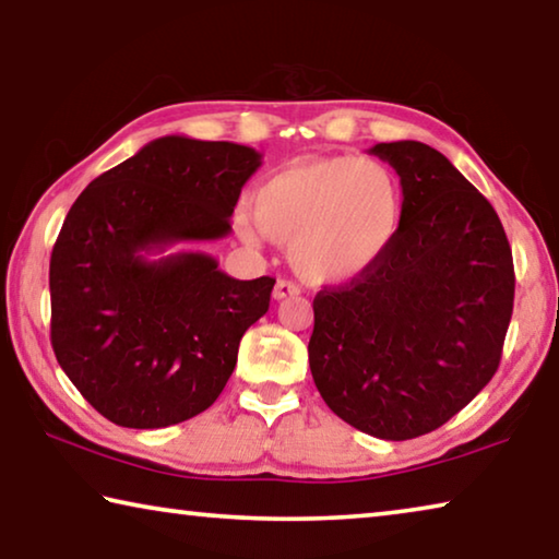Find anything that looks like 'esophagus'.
<instances>
[{"instance_id":"esophagus-1","label":"esophagus","mask_w":559,"mask_h":559,"mask_svg":"<svg viewBox=\"0 0 559 559\" xmlns=\"http://www.w3.org/2000/svg\"><path fill=\"white\" fill-rule=\"evenodd\" d=\"M298 293H300V288L296 286V283H293V281H286V278H281V281L276 283V288H273V300L293 298V296H298Z\"/></svg>"}]
</instances>
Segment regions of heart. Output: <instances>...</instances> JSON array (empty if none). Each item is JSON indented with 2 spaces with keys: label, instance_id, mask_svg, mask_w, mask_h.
I'll use <instances>...</instances> for the list:
<instances>
[{
  "label": "heart",
  "instance_id": "1",
  "mask_svg": "<svg viewBox=\"0 0 559 559\" xmlns=\"http://www.w3.org/2000/svg\"><path fill=\"white\" fill-rule=\"evenodd\" d=\"M404 222V192L390 165L372 157L302 159L273 173L239 210L236 231L288 243L290 266L316 286H337L374 269Z\"/></svg>",
  "mask_w": 559,
  "mask_h": 559
}]
</instances>
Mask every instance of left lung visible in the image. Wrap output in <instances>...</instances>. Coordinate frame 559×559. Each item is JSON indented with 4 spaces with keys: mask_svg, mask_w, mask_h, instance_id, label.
<instances>
[{
    "mask_svg": "<svg viewBox=\"0 0 559 559\" xmlns=\"http://www.w3.org/2000/svg\"><path fill=\"white\" fill-rule=\"evenodd\" d=\"M394 167L404 222L384 259L320 290L308 343L320 396L384 441L447 424L496 374L513 316V253L498 214L439 150L370 147Z\"/></svg>",
    "mask_w": 559,
    "mask_h": 559,
    "instance_id": "obj_1",
    "label": "left lung"
}]
</instances>
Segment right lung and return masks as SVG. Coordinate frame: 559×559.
Returning <instances> with one entry per match:
<instances>
[{
  "label": "right lung",
  "instance_id": "add662e5",
  "mask_svg": "<svg viewBox=\"0 0 559 559\" xmlns=\"http://www.w3.org/2000/svg\"><path fill=\"white\" fill-rule=\"evenodd\" d=\"M261 153L165 135L83 189L49 269L51 345L93 409L118 427L163 429L216 402L273 278L226 276L175 243L229 236Z\"/></svg>",
  "mask_w": 559,
  "mask_h": 559
}]
</instances>
